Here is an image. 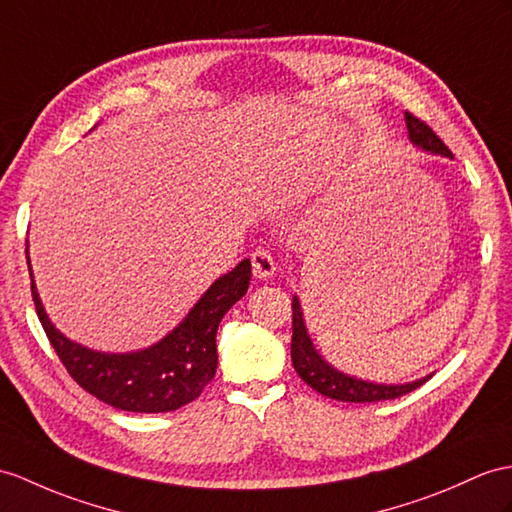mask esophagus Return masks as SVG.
I'll return each instance as SVG.
<instances>
[{
    "label": "esophagus",
    "instance_id": "obj_1",
    "mask_svg": "<svg viewBox=\"0 0 512 512\" xmlns=\"http://www.w3.org/2000/svg\"><path fill=\"white\" fill-rule=\"evenodd\" d=\"M249 260H252L254 278L258 280H267L276 273V260H273V256L265 252V249H256V252H252V256H249Z\"/></svg>",
    "mask_w": 512,
    "mask_h": 512
}]
</instances>
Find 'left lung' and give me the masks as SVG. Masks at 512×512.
Returning a JSON list of instances; mask_svg holds the SVG:
<instances>
[{
	"label": "left lung",
	"instance_id": "8db88e82",
	"mask_svg": "<svg viewBox=\"0 0 512 512\" xmlns=\"http://www.w3.org/2000/svg\"><path fill=\"white\" fill-rule=\"evenodd\" d=\"M406 128L408 136L413 145H417L423 152L430 154H441L452 158V152L447 149V145L432 132L426 121L417 119L415 115L406 112ZM293 339H291V360L293 367L297 371V376L302 378L310 389H315L317 393L330 397V400H339V402H356V404H367V402H382V400H395V397L406 395L410 391L419 389V386L426 382L428 378H421L408 384H373L360 378L345 376L339 369H334L328 365L326 360L319 356L315 350L313 341L306 332V323H304V313L302 306H299L297 295L293 297Z\"/></svg>",
	"mask_w": 512,
	"mask_h": 512
}]
</instances>
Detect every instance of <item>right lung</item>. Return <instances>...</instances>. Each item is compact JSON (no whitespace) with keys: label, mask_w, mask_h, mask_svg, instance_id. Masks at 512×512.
I'll list each match as a JSON object with an SVG mask.
<instances>
[{"label":"right lung","mask_w":512,"mask_h":512,"mask_svg":"<svg viewBox=\"0 0 512 512\" xmlns=\"http://www.w3.org/2000/svg\"><path fill=\"white\" fill-rule=\"evenodd\" d=\"M249 278H252V263L245 258L226 276L210 284L191 313L165 339L147 350L108 354L89 350L54 328L36 293L30 267L36 315L60 363L86 393L128 413H171L199 397L217 371L215 339L219 323L247 293Z\"/></svg>","instance_id":"1"}]
</instances>
